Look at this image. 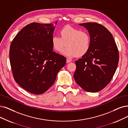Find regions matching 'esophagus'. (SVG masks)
I'll use <instances>...</instances> for the list:
<instances>
[{"instance_id": "obj_1", "label": "esophagus", "mask_w": 128, "mask_h": 128, "mask_svg": "<svg viewBox=\"0 0 128 128\" xmlns=\"http://www.w3.org/2000/svg\"><path fill=\"white\" fill-rule=\"evenodd\" d=\"M67 61V63H69V62H71V60L69 59H67V61Z\"/></svg>"}]
</instances>
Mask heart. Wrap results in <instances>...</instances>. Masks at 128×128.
<instances>
[{
  "label": "heart",
  "mask_w": 128,
  "mask_h": 128,
  "mask_svg": "<svg viewBox=\"0 0 128 128\" xmlns=\"http://www.w3.org/2000/svg\"><path fill=\"white\" fill-rule=\"evenodd\" d=\"M60 37L54 36L52 38L53 48L60 52L66 47L64 54L68 57H79L88 52L91 46V37L88 32L80 30L70 26H66L59 31Z\"/></svg>",
  "instance_id": "heart-1"
}]
</instances>
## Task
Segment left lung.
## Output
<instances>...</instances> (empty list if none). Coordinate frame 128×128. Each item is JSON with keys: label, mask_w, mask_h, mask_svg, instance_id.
<instances>
[{"label": "left lung", "mask_w": 128, "mask_h": 128, "mask_svg": "<svg viewBox=\"0 0 128 128\" xmlns=\"http://www.w3.org/2000/svg\"><path fill=\"white\" fill-rule=\"evenodd\" d=\"M88 30L91 46L88 52L75 61L76 82L86 91L96 92L108 85L119 62V52L111 32L96 22L79 24Z\"/></svg>", "instance_id": "left-lung-1"}]
</instances>
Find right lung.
Returning <instances> with one entry per match:
<instances>
[{
    "label": "right lung",
    "mask_w": 128,
    "mask_h": 128,
    "mask_svg": "<svg viewBox=\"0 0 128 128\" xmlns=\"http://www.w3.org/2000/svg\"><path fill=\"white\" fill-rule=\"evenodd\" d=\"M54 29L52 24L31 23L17 34L10 46L14 79L23 89L34 94L48 90L66 63L64 56L53 51Z\"/></svg>",
    "instance_id": "obj_1"
}]
</instances>
